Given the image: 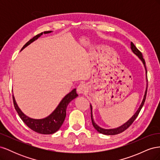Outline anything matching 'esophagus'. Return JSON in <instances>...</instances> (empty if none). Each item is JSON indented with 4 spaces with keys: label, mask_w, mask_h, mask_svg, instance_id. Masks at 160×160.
<instances>
[{
    "label": "esophagus",
    "mask_w": 160,
    "mask_h": 160,
    "mask_svg": "<svg viewBox=\"0 0 160 160\" xmlns=\"http://www.w3.org/2000/svg\"><path fill=\"white\" fill-rule=\"evenodd\" d=\"M87 90V86L85 83H81L80 85H78L77 87V93L79 94H83L85 93V91Z\"/></svg>",
    "instance_id": "obj_1"
}]
</instances>
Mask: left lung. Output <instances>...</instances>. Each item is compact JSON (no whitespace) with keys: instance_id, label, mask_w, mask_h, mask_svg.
<instances>
[{"instance_id":"left-lung-1","label":"left lung","mask_w":160,"mask_h":160,"mask_svg":"<svg viewBox=\"0 0 160 160\" xmlns=\"http://www.w3.org/2000/svg\"><path fill=\"white\" fill-rule=\"evenodd\" d=\"M131 49H132V52L134 53L135 55H137L139 59L142 61V62H143V66L145 67V70H146V73L147 74V69H146V62H145V60L143 59V56L142 52H140L137 48L134 45L133 43L132 42H131ZM147 75H146V79H147ZM147 90H148V83H147V87H146V91H145V93L143 95V98L142 99V101L141 104H140L139 108L138 109V110L135 111V113L132 115V117L131 118L129 119H128V121H127L126 122L124 123L123 124H122V125H120V126L118 127V128H113V129H104L99 127V125L97 124L93 119V108H92V105L90 104V107H91V121H92V124H93L94 128L98 131V132H99L100 133H102L104 135H117L119 134L120 133H122L123 132L125 129H127L133 123V122H134V120L136 119V118L138 117V114L139 113L140 111H141L143 105L144 104L145 102V100H146V94H147Z\"/></svg>"}]
</instances>
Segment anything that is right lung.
Listing matches in <instances>:
<instances>
[{
	"mask_svg": "<svg viewBox=\"0 0 160 160\" xmlns=\"http://www.w3.org/2000/svg\"><path fill=\"white\" fill-rule=\"evenodd\" d=\"M51 32L52 31H45L38 34V35H36L35 37H34L23 46L21 51L25 49V48L27 47L28 45H29L31 43L36 41L38 38H39L42 35L43 33L48 34L51 33ZM77 97H78V95H77L76 92V89H72L70 93L67 94L64 98L62 99V100L60 101V103L57 105V107L55 108V109L49 115H48L47 117L42 119H33L28 117V116L24 113L21 111V109L19 108L15 98H14V95H12V99L14 108H15L19 117H20L21 119L23 121V122L25 123L30 129L33 130L34 132H37L38 133L48 135L52 134L57 132V131L61 128L66 117V110L67 105H69V103L72 100L75 99Z\"/></svg>",
	"mask_w": 160,
	"mask_h": 160,
	"instance_id": "1",
	"label": "right lung"
}]
</instances>
